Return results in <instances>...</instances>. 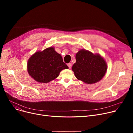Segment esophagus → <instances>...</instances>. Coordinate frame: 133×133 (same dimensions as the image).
<instances>
[{"label": "esophagus", "instance_id": "obj_1", "mask_svg": "<svg viewBox=\"0 0 133 133\" xmlns=\"http://www.w3.org/2000/svg\"><path fill=\"white\" fill-rule=\"evenodd\" d=\"M67 66H68L69 68H71L72 67V64L71 63H68V64H67Z\"/></svg>", "mask_w": 133, "mask_h": 133}]
</instances>
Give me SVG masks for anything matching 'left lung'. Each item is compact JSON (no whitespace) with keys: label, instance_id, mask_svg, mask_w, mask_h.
Instances as JSON below:
<instances>
[{"label":"left lung","instance_id":"8db88e82","mask_svg":"<svg viewBox=\"0 0 133 133\" xmlns=\"http://www.w3.org/2000/svg\"><path fill=\"white\" fill-rule=\"evenodd\" d=\"M75 58L72 71L76 78L87 84L99 82L107 72V63L100 54L81 49L76 54Z\"/></svg>","mask_w":133,"mask_h":133}]
</instances>
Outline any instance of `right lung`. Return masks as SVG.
Returning a JSON list of instances; mask_svg holds the SVG:
<instances>
[{"label":"right lung","instance_id":"right-lung-1","mask_svg":"<svg viewBox=\"0 0 133 133\" xmlns=\"http://www.w3.org/2000/svg\"><path fill=\"white\" fill-rule=\"evenodd\" d=\"M68 68L61 54L56 52L53 47L35 52L27 64L29 74L40 83H48L55 79L62 69Z\"/></svg>","mask_w":133,"mask_h":133}]
</instances>
